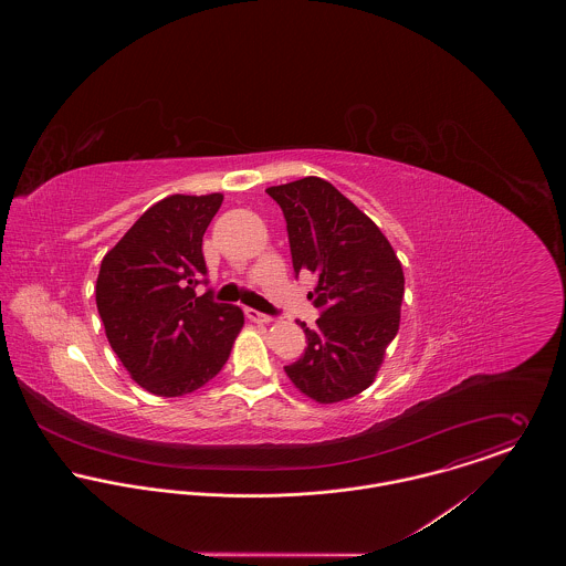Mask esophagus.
Masks as SVG:
<instances>
[{"label":"esophagus","mask_w":566,"mask_h":566,"mask_svg":"<svg viewBox=\"0 0 566 566\" xmlns=\"http://www.w3.org/2000/svg\"><path fill=\"white\" fill-rule=\"evenodd\" d=\"M245 318H248V321H252V323H272V318H270V316H265V314H261V312H256V310H245Z\"/></svg>","instance_id":"esophagus-1"}]
</instances>
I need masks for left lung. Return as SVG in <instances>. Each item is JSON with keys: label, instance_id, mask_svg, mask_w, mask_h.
I'll use <instances>...</instances> for the list:
<instances>
[{"label": "left lung", "instance_id": "1", "mask_svg": "<svg viewBox=\"0 0 566 566\" xmlns=\"http://www.w3.org/2000/svg\"><path fill=\"white\" fill-rule=\"evenodd\" d=\"M283 209L294 272L318 283L310 298L323 310L303 323L305 355L285 366L294 388L321 405L361 395L399 333L405 276L379 227L318 176L265 189Z\"/></svg>", "mask_w": 566, "mask_h": 566}]
</instances>
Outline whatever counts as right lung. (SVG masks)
<instances>
[{
	"label": "right lung",
	"instance_id": "1",
	"mask_svg": "<svg viewBox=\"0 0 566 566\" xmlns=\"http://www.w3.org/2000/svg\"><path fill=\"white\" fill-rule=\"evenodd\" d=\"M222 193H174L153 205L102 259L95 303L111 348L135 384L185 397L227 364L243 326L235 305L198 296L202 238Z\"/></svg>",
	"mask_w": 566,
	"mask_h": 566
}]
</instances>
